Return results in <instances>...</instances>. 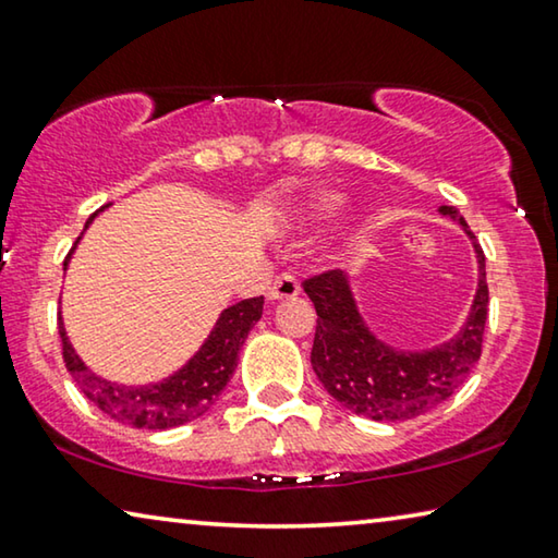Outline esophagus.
<instances>
[{
    "instance_id": "esophagus-1",
    "label": "esophagus",
    "mask_w": 558,
    "mask_h": 558,
    "mask_svg": "<svg viewBox=\"0 0 558 558\" xmlns=\"http://www.w3.org/2000/svg\"><path fill=\"white\" fill-rule=\"evenodd\" d=\"M299 294V281L294 274H281V277H277V281L269 287V292H266V296L271 299V302H284V299H294Z\"/></svg>"
}]
</instances>
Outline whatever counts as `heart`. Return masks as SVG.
<instances>
[{"instance_id":"obj_1","label":"heart","mask_w":558,"mask_h":558,"mask_svg":"<svg viewBox=\"0 0 558 558\" xmlns=\"http://www.w3.org/2000/svg\"><path fill=\"white\" fill-rule=\"evenodd\" d=\"M342 206H344L342 193L317 191V193H312V196L306 198L302 206H299V219H304L310 223H327L335 219Z\"/></svg>"}]
</instances>
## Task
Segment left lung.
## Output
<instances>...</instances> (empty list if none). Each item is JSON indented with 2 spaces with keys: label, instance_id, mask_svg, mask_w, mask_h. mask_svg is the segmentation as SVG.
Returning <instances> with one entry per match:
<instances>
[{
  "label": "left lung",
  "instance_id": "left-lung-1",
  "mask_svg": "<svg viewBox=\"0 0 558 558\" xmlns=\"http://www.w3.org/2000/svg\"><path fill=\"white\" fill-rule=\"evenodd\" d=\"M440 214L450 216L471 239L478 259V289L460 332L433 350L405 352L383 342L360 314L344 271L335 269L304 281V292L317 310L312 367L325 390L354 415L385 423L423 415L448 400L481 357L488 317L486 256L453 206H440Z\"/></svg>",
  "mask_w": 558,
  "mask_h": 558
}]
</instances>
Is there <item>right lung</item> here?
Returning a JSON list of instances; mask_svg holds the SVG:
<instances>
[{
    "label": "right lung",
    "mask_w": 558,
    "mask_h": 558,
    "mask_svg": "<svg viewBox=\"0 0 558 558\" xmlns=\"http://www.w3.org/2000/svg\"><path fill=\"white\" fill-rule=\"evenodd\" d=\"M100 211H105V206ZM100 211H95L87 219L85 229L95 221V216ZM80 239L83 236H77L75 246L80 244ZM75 246L70 248L68 259H64V269H68ZM262 310L264 296L244 299V302L223 310L219 319H216L211 335L198 347V352L181 369H175L173 375H168L166 379L153 385H118L95 375L80 360L75 347L70 344L62 317H58L62 337V360L64 367L70 369L72 379L80 385V390L105 415H110L123 425L143 427V430H168V427L191 423V420L201 417L214 408V402L219 400V395L229 385L233 369L239 365V352L244 347L248 332L262 319Z\"/></svg>",
    "instance_id": "1"
}]
</instances>
